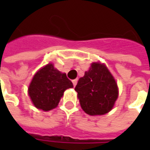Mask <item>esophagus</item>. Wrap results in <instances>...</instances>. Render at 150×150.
<instances>
[{
	"mask_svg": "<svg viewBox=\"0 0 150 150\" xmlns=\"http://www.w3.org/2000/svg\"><path fill=\"white\" fill-rule=\"evenodd\" d=\"M77 83H78V80H77V79H74V80H72V83H73V86H74V87L77 85Z\"/></svg>",
	"mask_w": 150,
	"mask_h": 150,
	"instance_id": "obj_1",
	"label": "esophagus"
}]
</instances>
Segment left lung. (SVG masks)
<instances>
[{
	"label": "left lung",
	"instance_id": "obj_1",
	"mask_svg": "<svg viewBox=\"0 0 150 150\" xmlns=\"http://www.w3.org/2000/svg\"><path fill=\"white\" fill-rule=\"evenodd\" d=\"M80 104L89 115L109 112L118 98L117 83L105 65L93 62L75 87Z\"/></svg>",
	"mask_w": 150,
	"mask_h": 150
}]
</instances>
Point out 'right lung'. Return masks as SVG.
<instances>
[{"label": "right lung", "instance_id": "add662e5", "mask_svg": "<svg viewBox=\"0 0 150 150\" xmlns=\"http://www.w3.org/2000/svg\"><path fill=\"white\" fill-rule=\"evenodd\" d=\"M72 87L66 73H61L52 64H47L33 77L28 94L36 108L49 111L57 106L64 91Z\"/></svg>", "mask_w": 150, "mask_h": 150}]
</instances>
